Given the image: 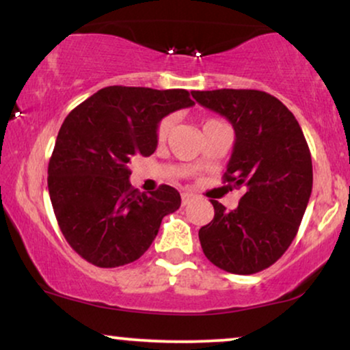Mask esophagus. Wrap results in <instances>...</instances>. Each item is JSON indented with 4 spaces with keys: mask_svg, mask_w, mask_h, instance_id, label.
<instances>
[{
    "mask_svg": "<svg viewBox=\"0 0 350 350\" xmlns=\"http://www.w3.org/2000/svg\"><path fill=\"white\" fill-rule=\"evenodd\" d=\"M193 198H194V194H193V193H188V191L181 193V204H183V206H186V204L191 202V199H193Z\"/></svg>",
    "mask_w": 350,
    "mask_h": 350,
    "instance_id": "34e87169",
    "label": "esophagus"
}]
</instances>
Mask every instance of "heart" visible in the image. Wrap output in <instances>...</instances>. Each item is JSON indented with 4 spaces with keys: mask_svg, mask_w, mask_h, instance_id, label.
Segmentation results:
<instances>
[{
    "mask_svg": "<svg viewBox=\"0 0 350 350\" xmlns=\"http://www.w3.org/2000/svg\"><path fill=\"white\" fill-rule=\"evenodd\" d=\"M170 126H172V119H170V117H165V119H162L161 122H159L157 131H156L157 139H164L165 136H167V133H169Z\"/></svg>",
    "mask_w": 350,
    "mask_h": 350,
    "instance_id": "1",
    "label": "heart"
}]
</instances>
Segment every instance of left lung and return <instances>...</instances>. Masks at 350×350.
Instances as JSON below:
<instances>
[{
    "label": "left lung",
    "instance_id": "left-lung-1",
    "mask_svg": "<svg viewBox=\"0 0 350 350\" xmlns=\"http://www.w3.org/2000/svg\"><path fill=\"white\" fill-rule=\"evenodd\" d=\"M191 94L233 125L234 146L224 178L244 188L234 211L211 201L215 215L199 230L202 251L230 273H257L286 252L310 199L314 174L306 136L293 112L265 92Z\"/></svg>",
    "mask_w": 350,
    "mask_h": 350
}]
</instances>
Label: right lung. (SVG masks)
Returning <instances> with one entry per match:
<instances>
[{"instance_id": "add662e5", "label": "right lung", "mask_w": 350, "mask_h": 350, "mask_svg": "<svg viewBox=\"0 0 350 350\" xmlns=\"http://www.w3.org/2000/svg\"><path fill=\"white\" fill-rule=\"evenodd\" d=\"M194 106L186 90L106 86L79 104L59 130L48 165V189L59 228L90 264L114 269L139 258L180 193L161 185L133 189L129 164L157 148V125Z\"/></svg>"}]
</instances>
